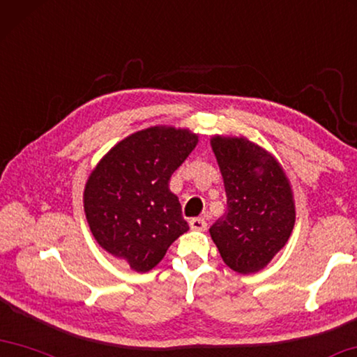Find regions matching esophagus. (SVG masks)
Returning a JSON list of instances; mask_svg holds the SVG:
<instances>
[{"label": "esophagus", "instance_id": "34e87169", "mask_svg": "<svg viewBox=\"0 0 357 357\" xmlns=\"http://www.w3.org/2000/svg\"><path fill=\"white\" fill-rule=\"evenodd\" d=\"M189 227H190V230L203 231V230L206 229V220L203 219V218H194V219H190Z\"/></svg>", "mask_w": 357, "mask_h": 357}]
</instances>
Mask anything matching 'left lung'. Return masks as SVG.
<instances>
[{
	"label": "left lung",
	"instance_id": "1",
	"mask_svg": "<svg viewBox=\"0 0 357 357\" xmlns=\"http://www.w3.org/2000/svg\"><path fill=\"white\" fill-rule=\"evenodd\" d=\"M211 148L227 211L209 235L227 267L241 275L257 273L284 248L296 224L289 178L275 155L245 137L214 135Z\"/></svg>",
	"mask_w": 357,
	"mask_h": 357
}]
</instances>
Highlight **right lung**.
<instances>
[{
    "label": "right lung",
    "instance_id": "right-lung-1",
    "mask_svg": "<svg viewBox=\"0 0 357 357\" xmlns=\"http://www.w3.org/2000/svg\"><path fill=\"white\" fill-rule=\"evenodd\" d=\"M197 143L189 128L149 127L119 141L90 173L84 189L89 227L106 252L135 271L154 268L189 230L169 178Z\"/></svg>",
    "mask_w": 357,
    "mask_h": 357
}]
</instances>
